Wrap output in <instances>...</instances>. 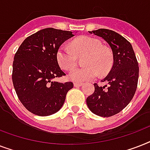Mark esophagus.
Instances as JSON below:
<instances>
[{
	"mask_svg": "<svg viewBox=\"0 0 150 150\" xmlns=\"http://www.w3.org/2000/svg\"><path fill=\"white\" fill-rule=\"evenodd\" d=\"M82 86V82H74V86L75 87H79V86Z\"/></svg>",
	"mask_w": 150,
	"mask_h": 150,
	"instance_id": "esophagus-1",
	"label": "esophagus"
}]
</instances>
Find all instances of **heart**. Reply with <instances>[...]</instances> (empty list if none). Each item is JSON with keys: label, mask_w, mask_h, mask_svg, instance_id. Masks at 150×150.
I'll list each match as a JSON object with an SVG mask.
<instances>
[{"label": "heart", "mask_w": 150, "mask_h": 150, "mask_svg": "<svg viewBox=\"0 0 150 150\" xmlns=\"http://www.w3.org/2000/svg\"><path fill=\"white\" fill-rule=\"evenodd\" d=\"M86 55L83 68H74L68 72V79L73 82H86L93 79L98 75L105 74L112 64V54L107 48L102 47L99 40L90 36H81L71 43V47L63 44L57 51V61L61 68L69 70L75 65L77 56Z\"/></svg>", "instance_id": "1"}]
</instances>
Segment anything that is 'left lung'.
I'll use <instances>...</instances> for the list:
<instances>
[{
    "mask_svg": "<svg viewBox=\"0 0 150 150\" xmlns=\"http://www.w3.org/2000/svg\"><path fill=\"white\" fill-rule=\"evenodd\" d=\"M100 36L111 48L114 63L109 74L102 80L107 85L99 86L86 99L87 106L93 114L111 117L121 112L132 100L139 79V64L132 46L125 37L107 29L89 31Z\"/></svg>",
    "mask_w": 150,
    "mask_h": 150,
    "instance_id": "left-lung-1",
    "label": "left lung"
}]
</instances>
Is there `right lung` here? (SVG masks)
<instances>
[{
    "label": "right lung",
    "instance_id": "right-lung-1",
    "mask_svg": "<svg viewBox=\"0 0 150 150\" xmlns=\"http://www.w3.org/2000/svg\"><path fill=\"white\" fill-rule=\"evenodd\" d=\"M72 36V32L47 28L27 37L18 49L13 61V85L21 103L33 114H55L73 88L72 82L54 80L65 75L56 54L61 44Z\"/></svg>",
    "mask_w": 150,
    "mask_h": 150
}]
</instances>
